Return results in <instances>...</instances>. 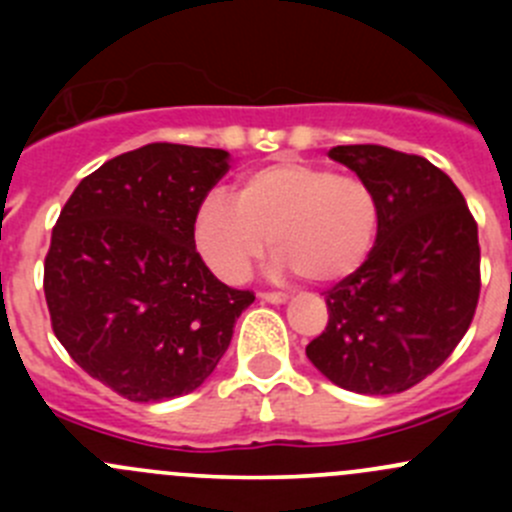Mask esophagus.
I'll return each instance as SVG.
<instances>
[{"mask_svg":"<svg viewBox=\"0 0 512 512\" xmlns=\"http://www.w3.org/2000/svg\"><path fill=\"white\" fill-rule=\"evenodd\" d=\"M260 299L262 302H270V304H285L289 297L282 292H260Z\"/></svg>","mask_w":512,"mask_h":512,"instance_id":"obj_1","label":"esophagus"}]
</instances>
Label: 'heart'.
<instances>
[{"instance_id":"b5f03b06","label":"heart","mask_w":512,"mask_h":512,"mask_svg":"<svg viewBox=\"0 0 512 512\" xmlns=\"http://www.w3.org/2000/svg\"><path fill=\"white\" fill-rule=\"evenodd\" d=\"M379 198L366 180L322 165L277 160L245 175L237 200L200 205L195 240L225 282H242L270 237L272 272L332 285L366 262L379 232Z\"/></svg>"}]
</instances>
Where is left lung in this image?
<instances>
[{
    "mask_svg": "<svg viewBox=\"0 0 512 512\" xmlns=\"http://www.w3.org/2000/svg\"><path fill=\"white\" fill-rule=\"evenodd\" d=\"M379 198V232L364 265L324 292L327 329L307 356L332 384L399 394L436 371L468 332L480 294L478 225L451 178L386 146H337Z\"/></svg>",
    "mask_w": 512,
    "mask_h": 512,
    "instance_id": "1",
    "label": "left lung"
}]
</instances>
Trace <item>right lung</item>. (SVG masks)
I'll return each mask as SVG.
<instances>
[{
  "label": "right lung",
  "mask_w": 512,
  "mask_h": 512,
  "mask_svg": "<svg viewBox=\"0 0 512 512\" xmlns=\"http://www.w3.org/2000/svg\"><path fill=\"white\" fill-rule=\"evenodd\" d=\"M227 160L220 148L148 143L86 175L56 220L44 262L51 327L123 399L151 404L198 389L255 302L195 250V218Z\"/></svg>",
  "instance_id": "obj_1"
}]
</instances>
